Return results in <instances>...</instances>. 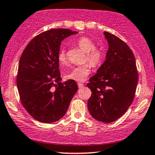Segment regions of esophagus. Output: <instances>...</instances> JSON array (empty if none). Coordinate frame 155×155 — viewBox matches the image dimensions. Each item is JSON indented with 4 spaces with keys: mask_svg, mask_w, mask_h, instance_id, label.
Here are the masks:
<instances>
[{
    "mask_svg": "<svg viewBox=\"0 0 155 155\" xmlns=\"http://www.w3.org/2000/svg\"><path fill=\"white\" fill-rule=\"evenodd\" d=\"M77 84H78V86H79V88H82L84 86V84L81 83V82H78Z\"/></svg>",
    "mask_w": 155,
    "mask_h": 155,
    "instance_id": "esophagus-1",
    "label": "esophagus"
}]
</instances>
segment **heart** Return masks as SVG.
I'll return each instance as SVG.
<instances>
[{
  "mask_svg": "<svg viewBox=\"0 0 155 155\" xmlns=\"http://www.w3.org/2000/svg\"><path fill=\"white\" fill-rule=\"evenodd\" d=\"M76 45L86 53V59L91 67H97L101 65L104 60V52L103 49L95 47L94 41L87 37H81L76 41ZM58 61L61 64H65L67 62V57L64 48H61L58 54ZM90 72V66L86 64L72 68L71 71L65 74V78L76 81H84L89 75Z\"/></svg>",
  "mask_w": 155,
  "mask_h": 155,
  "instance_id": "obj_1",
  "label": "heart"
}]
</instances>
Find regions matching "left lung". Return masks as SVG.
<instances>
[{
  "instance_id": "obj_1",
  "label": "left lung",
  "mask_w": 155,
  "mask_h": 155,
  "mask_svg": "<svg viewBox=\"0 0 155 155\" xmlns=\"http://www.w3.org/2000/svg\"><path fill=\"white\" fill-rule=\"evenodd\" d=\"M104 35L108 49L106 59L87 84L91 91L88 109L94 118L108 123L122 116L131 105L138 73L135 56L126 43L111 33Z\"/></svg>"
}]
</instances>
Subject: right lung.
<instances>
[{
    "label": "right lung",
    "mask_w": 155,
    "mask_h": 155,
    "mask_svg": "<svg viewBox=\"0 0 155 155\" xmlns=\"http://www.w3.org/2000/svg\"><path fill=\"white\" fill-rule=\"evenodd\" d=\"M76 33L62 28L45 31L28 43L20 57L17 75L20 101L41 123L61 119L78 90L75 81H61L58 61L61 41Z\"/></svg>",
    "instance_id": "add662e5"
}]
</instances>
